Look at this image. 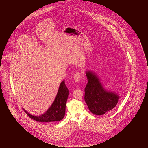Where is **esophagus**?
I'll list each match as a JSON object with an SVG mask.
<instances>
[{
  "label": "esophagus",
  "mask_w": 148,
  "mask_h": 148,
  "mask_svg": "<svg viewBox=\"0 0 148 148\" xmlns=\"http://www.w3.org/2000/svg\"><path fill=\"white\" fill-rule=\"evenodd\" d=\"M82 76V73H80V72H77L75 75H74V80L75 81V82H79L80 80L81 79V77Z\"/></svg>",
  "instance_id": "obj_1"
}]
</instances>
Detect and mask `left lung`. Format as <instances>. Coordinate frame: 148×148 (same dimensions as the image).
Here are the masks:
<instances>
[{
	"instance_id": "left-lung-1",
	"label": "left lung",
	"mask_w": 148,
	"mask_h": 148,
	"mask_svg": "<svg viewBox=\"0 0 148 148\" xmlns=\"http://www.w3.org/2000/svg\"><path fill=\"white\" fill-rule=\"evenodd\" d=\"M88 83L85 88L84 99L92 114L101 115L110 113L116 106L119 96L106 91L97 75L92 71H86Z\"/></svg>"
}]
</instances>
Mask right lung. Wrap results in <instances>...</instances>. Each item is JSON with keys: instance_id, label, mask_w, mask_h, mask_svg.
<instances>
[{"instance_id": "right-lung-1", "label": "right lung", "mask_w": 148, "mask_h": 148, "mask_svg": "<svg viewBox=\"0 0 148 148\" xmlns=\"http://www.w3.org/2000/svg\"><path fill=\"white\" fill-rule=\"evenodd\" d=\"M69 95V90L66 86L64 80L60 85L56 98L47 112L39 116H35L24 111L29 117L39 122H54L63 119L65 113L66 103Z\"/></svg>"}]
</instances>
